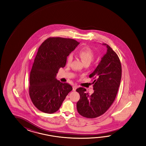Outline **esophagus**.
<instances>
[{
    "label": "esophagus",
    "instance_id": "obj_1",
    "mask_svg": "<svg viewBox=\"0 0 146 146\" xmlns=\"http://www.w3.org/2000/svg\"><path fill=\"white\" fill-rule=\"evenodd\" d=\"M77 88H78V86H77V85L73 86V90H74V91H76V90H77Z\"/></svg>",
    "mask_w": 146,
    "mask_h": 146
}]
</instances>
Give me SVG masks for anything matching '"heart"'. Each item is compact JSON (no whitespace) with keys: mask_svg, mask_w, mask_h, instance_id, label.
<instances>
[{"mask_svg":"<svg viewBox=\"0 0 146 146\" xmlns=\"http://www.w3.org/2000/svg\"><path fill=\"white\" fill-rule=\"evenodd\" d=\"M78 55L84 63H90L92 61L94 57V53L90 48L84 47L81 48L78 51ZM73 56L72 54H69L67 58V63L70 64L72 61Z\"/></svg>","mask_w":146,"mask_h":146,"instance_id":"obj_1","label":"heart"}]
</instances>
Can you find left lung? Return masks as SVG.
Masks as SVG:
<instances>
[{"instance_id": "left-lung-1", "label": "left lung", "mask_w": 146, "mask_h": 146, "mask_svg": "<svg viewBox=\"0 0 146 146\" xmlns=\"http://www.w3.org/2000/svg\"><path fill=\"white\" fill-rule=\"evenodd\" d=\"M106 53L101 58L95 70L90 75L95 80L94 92L91 95L86 89H77L80 99L77 104V111L81 116L94 118L104 114L113 103L119 87L121 78V65L116 52L109 45Z\"/></svg>"}]
</instances>
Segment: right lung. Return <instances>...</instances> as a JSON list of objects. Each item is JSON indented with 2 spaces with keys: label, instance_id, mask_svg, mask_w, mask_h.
<instances>
[{
  "label": "right lung",
  "instance_id": "1",
  "mask_svg": "<svg viewBox=\"0 0 146 146\" xmlns=\"http://www.w3.org/2000/svg\"><path fill=\"white\" fill-rule=\"evenodd\" d=\"M80 43L76 40L50 37L40 46L30 74L29 95L38 110L52 114L60 109L72 88L56 79L67 57Z\"/></svg>",
  "mask_w": 146,
  "mask_h": 146
}]
</instances>
